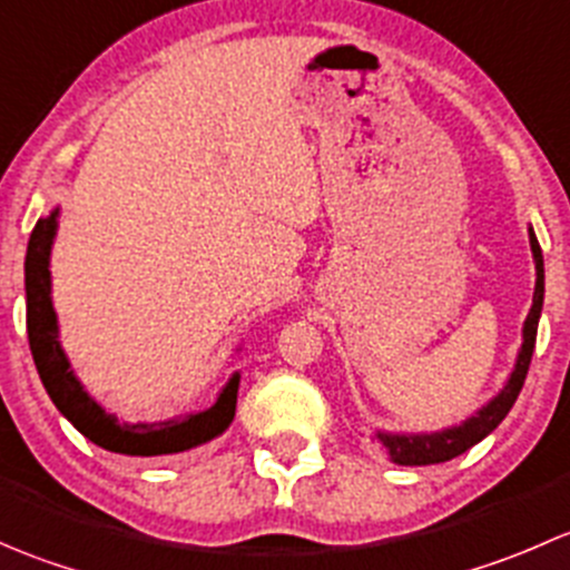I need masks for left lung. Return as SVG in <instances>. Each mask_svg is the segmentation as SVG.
<instances>
[{
  "label": "left lung",
  "instance_id": "obj_1",
  "mask_svg": "<svg viewBox=\"0 0 570 570\" xmlns=\"http://www.w3.org/2000/svg\"><path fill=\"white\" fill-rule=\"evenodd\" d=\"M530 248L534 258V295H532V308L524 320V342H521L519 358H515L513 372H510L508 383L502 386V392L493 396L488 405H482L474 416H469L465 422L455 424V428L435 430V433H386V430H377V441L386 446L389 458L396 465H430V463H446L452 458L463 455L465 450H471L474 444H480L485 435H491L493 430L502 424V419L508 416L513 402L519 400L521 386H524V377L530 372V361L534 353V336H538V320L543 312V253H540L538 237H534L530 226Z\"/></svg>",
  "mask_w": 570,
  "mask_h": 570
}]
</instances>
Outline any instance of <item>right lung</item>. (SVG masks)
Returning a JSON list of instances; mask_svg holds the SVG:
<instances>
[{"label": "right lung", "mask_w": 570, "mask_h": 570, "mask_svg": "<svg viewBox=\"0 0 570 570\" xmlns=\"http://www.w3.org/2000/svg\"><path fill=\"white\" fill-rule=\"evenodd\" d=\"M57 217H60V209H51L49 217H40L36 223L24 258L27 336H30V350L40 381H43L46 394L51 396L57 411L101 450L131 458L176 455V452L195 450V446L226 433L228 424L234 422V413H237L239 372L228 377V383L217 394L215 405L189 413V416L165 419V422L120 424L112 413H107L94 396L85 392L60 344V325H57L55 306H51L49 258L57 237Z\"/></svg>", "instance_id": "obj_1"}]
</instances>
